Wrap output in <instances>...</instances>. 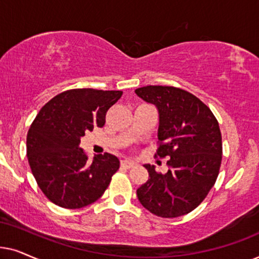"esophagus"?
Segmentation results:
<instances>
[{
	"label": "esophagus",
	"instance_id": "obj_1",
	"mask_svg": "<svg viewBox=\"0 0 259 259\" xmlns=\"http://www.w3.org/2000/svg\"><path fill=\"white\" fill-rule=\"evenodd\" d=\"M135 165V162L130 161V160H123L122 161V167L124 168H133Z\"/></svg>",
	"mask_w": 259,
	"mask_h": 259
}]
</instances>
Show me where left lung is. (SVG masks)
Here are the masks:
<instances>
[{"mask_svg":"<svg viewBox=\"0 0 259 259\" xmlns=\"http://www.w3.org/2000/svg\"><path fill=\"white\" fill-rule=\"evenodd\" d=\"M135 94L156 106L158 112L156 155L170 157L169 169L149 173L136 194L144 208L162 218L187 214L201 204L215 184L222 164V134L208 106L185 90L173 86H143Z\"/></svg>","mask_w":259,"mask_h":259,"instance_id":"left-lung-1","label":"left lung"}]
</instances>
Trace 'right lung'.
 Returning a JSON list of instances; mask_svg holds the SVG:
<instances>
[{
    "label": "right lung",
    "instance_id": "add662e5",
    "mask_svg": "<svg viewBox=\"0 0 259 259\" xmlns=\"http://www.w3.org/2000/svg\"><path fill=\"white\" fill-rule=\"evenodd\" d=\"M122 91L68 90L42 106L27 135V157L44 194L64 208H81L101 198L119 168L115 155H95L79 148L85 132L105 124L106 111Z\"/></svg>",
    "mask_w": 259,
    "mask_h": 259
}]
</instances>
